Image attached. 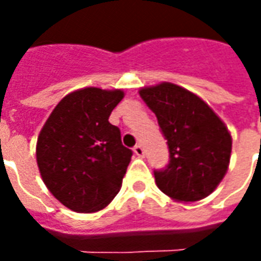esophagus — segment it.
Returning <instances> with one entry per match:
<instances>
[{"label":"esophagus","mask_w":261,"mask_h":261,"mask_svg":"<svg viewBox=\"0 0 261 261\" xmlns=\"http://www.w3.org/2000/svg\"><path fill=\"white\" fill-rule=\"evenodd\" d=\"M134 153H136L137 156H144L145 155V152H144V148H142L141 144H137L136 147H134Z\"/></svg>","instance_id":"34e87169"}]
</instances>
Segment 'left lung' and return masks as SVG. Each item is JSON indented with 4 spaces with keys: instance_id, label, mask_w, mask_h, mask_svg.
<instances>
[{
    "instance_id": "8db88e82",
    "label": "left lung",
    "mask_w": 261,
    "mask_h": 261,
    "mask_svg": "<svg viewBox=\"0 0 261 261\" xmlns=\"http://www.w3.org/2000/svg\"><path fill=\"white\" fill-rule=\"evenodd\" d=\"M140 96L158 119L169 162L155 169L156 186L177 201H197L215 190L228 170L232 138L207 103L181 86L164 82Z\"/></svg>"
}]
</instances>
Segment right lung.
Masks as SVG:
<instances>
[{
  "label": "right lung",
  "mask_w": 261,
  "mask_h": 261,
  "mask_svg": "<svg viewBox=\"0 0 261 261\" xmlns=\"http://www.w3.org/2000/svg\"><path fill=\"white\" fill-rule=\"evenodd\" d=\"M123 91L85 88L54 108L37 138L36 158L50 193L76 213H95L119 193L133 151L109 116Z\"/></svg>",
  "instance_id": "add662e5"
}]
</instances>
